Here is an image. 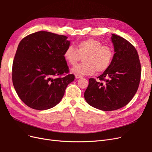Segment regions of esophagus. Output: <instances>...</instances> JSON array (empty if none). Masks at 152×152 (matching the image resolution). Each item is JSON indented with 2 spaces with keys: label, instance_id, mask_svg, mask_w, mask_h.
I'll use <instances>...</instances> for the list:
<instances>
[{
  "label": "esophagus",
  "instance_id": "34e87169",
  "mask_svg": "<svg viewBox=\"0 0 152 152\" xmlns=\"http://www.w3.org/2000/svg\"><path fill=\"white\" fill-rule=\"evenodd\" d=\"M75 77L76 79H80V78H82V75H79V74H75Z\"/></svg>",
  "mask_w": 152,
  "mask_h": 152
}]
</instances>
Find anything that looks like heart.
Listing matches in <instances>:
<instances>
[{
	"label": "heart",
	"mask_w": 152,
	"mask_h": 152,
	"mask_svg": "<svg viewBox=\"0 0 152 152\" xmlns=\"http://www.w3.org/2000/svg\"><path fill=\"white\" fill-rule=\"evenodd\" d=\"M113 49L108 45H103L101 41L87 39L80 41L73 46H68L63 57L70 65H75L83 58V63L75 66L72 72L79 75H92L96 71L103 72L107 70L113 61Z\"/></svg>",
	"instance_id": "1"
}]
</instances>
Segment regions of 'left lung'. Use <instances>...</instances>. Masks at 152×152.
Instances as JSON below:
<instances>
[{
    "instance_id": "8db88e82",
    "label": "left lung",
    "mask_w": 152,
    "mask_h": 152,
    "mask_svg": "<svg viewBox=\"0 0 152 152\" xmlns=\"http://www.w3.org/2000/svg\"><path fill=\"white\" fill-rule=\"evenodd\" d=\"M115 53L111 65L103 74L89 80L84 93L87 103L103 111L124 107L138 89L141 64L134 45L122 37L112 34Z\"/></svg>"
}]
</instances>
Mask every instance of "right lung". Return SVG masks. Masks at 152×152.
Segmentation results:
<instances>
[{"instance_id":"1","label":"right lung","mask_w":152,"mask_h":152,"mask_svg":"<svg viewBox=\"0 0 152 152\" xmlns=\"http://www.w3.org/2000/svg\"><path fill=\"white\" fill-rule=\"evenodd\" d=\"M67 37L40 31L23 39L14 58L12 79L20 98L28 107L45 110L58 104L74 80L63 57Z\"/></svg>"}]
</instances>
